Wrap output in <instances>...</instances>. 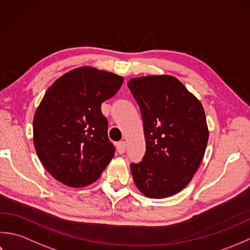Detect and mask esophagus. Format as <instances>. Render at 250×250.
<instances>
[{"instance_id": "esophagus-1", "label": "esophagus", "mask_w": 250, "mask_h": 250, "mask_svg": "<svg viewBox=\"0 0 250 250\" xmlns=\"http://www.w3.org/2000/svg\"><path fill=\"white\" fill-rule=\"evenodd\" d=\"M116 149H118V152L120 154H123L125 150H126V145H125V141H120L116 144Z\"/></svg>"}]
</instances>
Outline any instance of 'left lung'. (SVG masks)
I'll list each match as a JSON object with an SVG mask.
<instances>
[{
  "instance_id": "left-lung-1",
  "label": "left lung",
  "mask_w": 250,
  "mask_h": 250,
  "mask_svg": "<svg viewBox=\"0 0 250 250\" xmlns=\"http://www.w3.org/2000/svg\"><path fill=\"white\" fill-rule=\"evenodd\" d=\"M128 87L140 108L146 144L144 159L130 165L135 185L146 197L175 195L189 185L205 154V111L172 75L134 78Z\"/></svg>"
}]
</instances>
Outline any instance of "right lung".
I'll return each instance as SVG.
<instances>
[{"instance_id": "right-lung-1", "label": "right lung", "mask_w": 250, "mask_h": 250, "mask_svg": "<svg viewBox=\"0 0 250 250\" xmlns=\"http://www.w3.org/2000/svg\"><path fill=\"white\" fill-rule=\"evenodd\" d=\"M123 81L108 71L81 67L46 90L34 114L33 142L41 163L56 180L86 187L108 166L115 149L101 104L118 93Z\"/></svg>"}]
</instances>
